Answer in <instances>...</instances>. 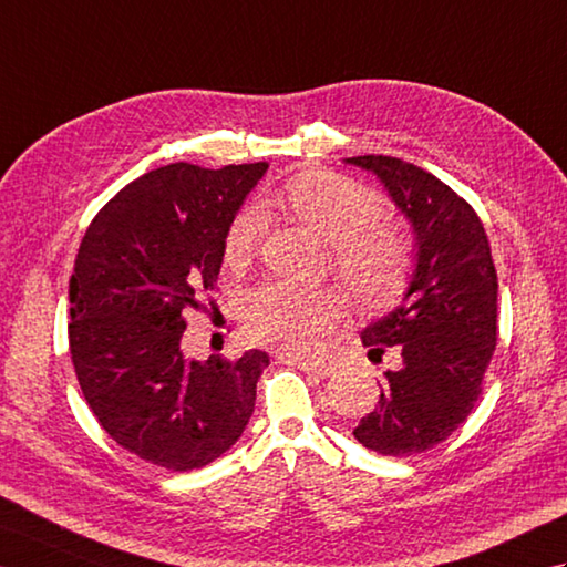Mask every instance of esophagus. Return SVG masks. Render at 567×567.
<instances>
[{"label": "esophagus", "mask_w": 567, "mask_h": 567, "mask_svg": "<svg viewBox=\"0 0 567 567\" xmlns=\"http://www.w3.org/2000/svg\"><path fill=\"white\" fill-rule=\"evenodd\" d=\"M296 367L300 369V371H306V373H316V375H332L334 373V363L332 361H320V359H298L296 361Z\"/></svg>", "instance_id": "obj_1"}]
</instances>
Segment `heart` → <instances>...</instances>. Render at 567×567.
<instances>
[{
  "label": "heart",
  "mask_w": 567,
  "mask_h": 567,
  "mask_svg": "<svg viewBox=\"0 0 567 567\" xmlns=\"http://www.w3.org/2000/svg\"><path fill=\"white\" fill-rule=\"evenodd\" d=\"M293 216L330 243L332 269L359 303L383 306L405 284L410 245L393 223L381 218L379 198L367 186L339 174L312 172L291 179L279 196ZM267 233V213L245 206L230 220L223 240L228 267H245ZM342 312V298L330 288L303 291L269 284L249 298L247 332L259 344L288 354L316 351Z\"/></svg>",
  "instance_id": "1"
}]
</instances>
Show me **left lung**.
<instances>
[{
	"label": "left lung",
	"mask_w": 567,
	"mask_h": 567,
	"mask_svg": "<svg viewBox=\"0 0 567 567\" xmlns=\"http://www.w3.org/2000/svg\"><path fill=\"white\" fill-rule=\"evenodd\" d=\"M373 172L414 230V271L400 306L361 332L371 361L395 347L398 369L354 436L383 456L442 444L465 422L497 344V271L481 218L434 174L385 155L347 157Z\"/></svg>",
	"instance_id": "left-lung-1"
}]
</instances>
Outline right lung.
I'll return each instance as SVG.
<instances>
[{"label": "right lung", "mask_w": 567, "mask_h": 567, "mask_svg": "<svg viewBox=\"0 0 567 567\" xmlns=\"http://www.w3.org/2000/svg\"><path fill=\"white\" fill-rule=\"evenodd\" d=\"M267 162L143 174L96 213L70 279V354L118 446L167 471L223 456L255 412L269 357L186 359L188 310L216 288L223 240Z\"/></svg>", "instance_id": "obj_1"}]
</instances>
